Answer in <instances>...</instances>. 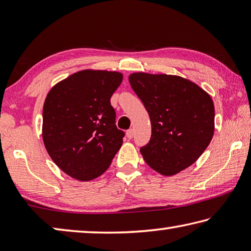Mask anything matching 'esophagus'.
Listing matches in <instances>:
<instances>
[{"label":"esophagus","mask_w":251,"mask_h":251,"mask_svg":"<svg viewBox=\"0 0 251 251\" xmlns=\"http://www.w3.org/2000/svg\"><path fill=\"white\" fill-rule=\"evenodd\" d=\"M126 136H127V138H133V136H134V129H128L126 131Z\"/></svg>","instance_id":"esophagus-1"}]
</instances>
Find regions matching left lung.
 <instances>
[{"instance_id":"obj_1","label":"left lung","mask_w":251,"mask_h":251,"mask_svg":"<svg viewBox=\"0 0 251 251\" xmlns=\"http://www.w3.org/2000/svg\"><path fill=\"white\" fill-rule=\"evenodd\" d=\"M128 79L151 118V141L141 148L146 164L164 176L176 175L193 165L214 135L210 95L177 75L138 72Z\"/></svg>"}]
</instances>
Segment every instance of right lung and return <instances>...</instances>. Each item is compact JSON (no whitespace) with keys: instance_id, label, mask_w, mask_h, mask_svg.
<instances>
[{"instance_id":"right-lung-1","label":"right lung","mask_w":251,"mask_h":251,"mask_svg":"<svg viewBox=\"0 0 251 251\" xmlns=\"http://www.w3.org/2000/svg\"><path fill=\"white\" fill-rule=\"evenodd\" d=\"M123 80L114 71L83 70L59 80L46 95L42 137L61 171L80 181L104 174L123 144L110 97Z\"/></svg>"}]
</instances>
